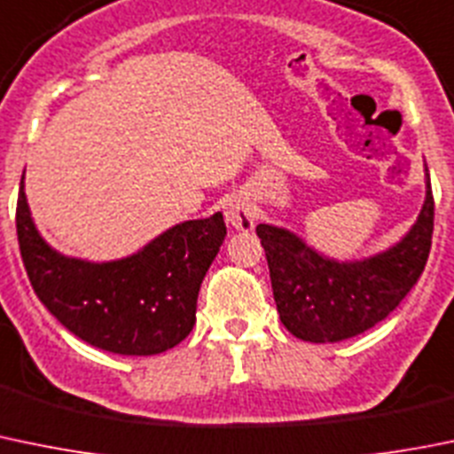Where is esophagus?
<instances>
[{"label": "esophagus", "mask_w": 454, "mask_h": 454, "mask_svg": "<svg viewBox=\"0 0 454 454\" xmlns=\"http://www.w3.org/2000/svg\"><path fill=\"white\" fill-rule=\"evenodd\" d=\"M226 222L231 226L239 228V231H253L254 226V208L244 200V197H235L228 201L226 206Z\"/></svg>", "instance_id": "esophagus-1"}]
</instances>
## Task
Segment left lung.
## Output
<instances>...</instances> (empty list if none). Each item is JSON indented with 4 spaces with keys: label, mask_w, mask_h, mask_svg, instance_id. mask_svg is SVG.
Here are the masks:
<instances>
[{
    "label": "left lung",
    "mask_w": 454,
    "mask_h": 454,
    "mask_svg": "<svg viewBox=\"0 0 454 454\" xmlns=\"http://www.w3.org/2000/svg\"><path fill=\"white\" fill-rule=\"evenodd\" d=\"M434 228L433 188L412 231L395 248L339 263L308 248L284 228L259 223L281 324L294 337L330 344L366 333L390 315L424 272Z\"/></svg>",
    "instance_id": "obj_1"
}]
</instances>
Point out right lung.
<instances>
[{
  "label": "right lung",
  "mask_w": 454,
  "mask_h": 454,
  "mask_svg": "<svg viewBox=\"0 0 454 454\" xmlns=\"http://www.w3.org/2000/svg\"><path fill=\"white\" fill-rule=\"evenodd\" d=\"M17 241L39 301L86 344L117 355H157L195 325L201 279L219 253L223 215L192 219L121 262L88 263L55 253L35 231L21 177Z\"/></svg>",
  "instance_id": "1"
}]
</instances>
